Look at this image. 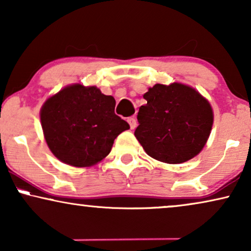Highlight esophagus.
<instances>
[{
  "instance_id": "34e87169",
  "label": "esophagus",
  "mask_w": 251,
  "mask_h": 251,
  "mask_svg": "<svg viewBox=\"0 0 251 251\" xmlns=\"http://www.w3.org/2000/svg\"><path fill=\"white\" fill-rule=\"evenodd\" d=\"M128 123L130 125V128H131V129H135L136 128L137 122H136V119L135 118H129L128 119Z\"/></svg>"
}]
</instances>
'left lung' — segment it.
<instances>
[{"label":"left lung","instance_id":"obj_1","mask_svg":"<svg viewBox=\"0 0 251 251\" xmlns=\"http://www.w3.org/2000/svg\"><path fill=\"white\" fill-rule=\"evenodd\" d=\"M139 126L135 136L151 157L177 164L193 159L210 135L214 112L211 105L188 85L157 83L144 95Z\"/></svg>","mask_w":251,"mask_h":251}]
</instances>
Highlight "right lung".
<instances>
[{
    "mask_svg": "<svg viewBox=\"0 0 251 251\" xmlns=\"http://www.w3.org/2000/svg\"><path fill=\"white\" fill-rule=\"evenodd\" d=\"M115 99L97 87L67 85L44 102L41 126L49 149L61 162L83 168L100 162L128 122L114 113Z\"/></svg>",
    "mask_w": 251,
    "mask_h": 251,
    "instance_id": "add662e5",
    "label": "right lung"
}]
</instances>
